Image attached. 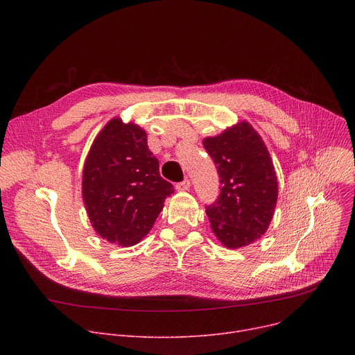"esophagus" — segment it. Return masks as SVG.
Wrapping results in <instances>:
<instances>
[{
  "instance_id": "obj_1",
  "label": "esophagus",
  "mask_w": 355,
  "mask_h": 355,
  "mask_svg": "<svg viewBox=\"0 0 355 355\" xmlns=\"http://www.w3.org/2000/svg\"><path fill=\"white\" fill-rule=\"evenodd\" d=\"M175 190L177 191H187V190H190V181L189 180H184L181 182H177L175 184Z\"/></svg>"
}]
</instances>
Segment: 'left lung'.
I'll return each instance as SVG.
<instances>
[{
  "instance_id": "8db88e82",
  "label": "left lung",
  "mask_w": 355,
  "mask_h": 355,
  "mask_svg": "<svg viewBox=\"0 0 355 355\" xmlns=\"http://www.w3.org/2000/svg\"><path fill=\"white\" fill-rule=\"evenodd\" d=\"M217 165L220 194L206 207L211 229L229 249L268 230L277 200V180L266 145L248 122L202 142Z\"/></svg>"
}]
</instances>
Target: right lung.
<instances>
[{
    "mask_svg": "<svg viewBox=\"0 0 355 355\" xmlns=\"http://www.w3.org/2000/svg\"><path fill=\"white\" fill-rule=\"evenodd\" d=\"M83 201L93 229L110 243L134 246L153 229L174 193L159 175L138 125L112 119L93 141L83 168Z\"/></svg>",
    "mask_w": 355,
    "mask_h": 355,
    "instance_id": "obj_1",
    "label": "right lung"
}]
</instances>
